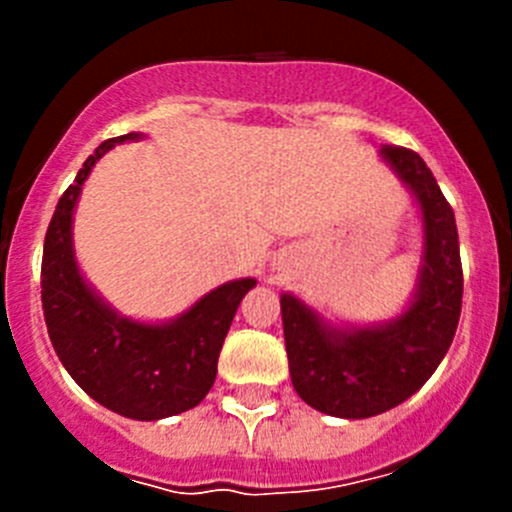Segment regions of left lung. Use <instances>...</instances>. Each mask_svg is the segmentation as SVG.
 Returning <instances> with one entry per match:
<instances>
[{
	"label": "left lung",
	"mask_w": 512,
	"mask_h": 512,
	"mask_svg": "<svg viewBox=\"0 0 512 512\" xmlns=\"http://www.w3.org/2000/svg\"><path fill=\"white\" fill-rule=\"evenodd\" d=\"M381 158L416 198L423 255L409 307L391 322L334 327L294 294L280 297L292 386L312 409L369 418L416 394L456 334L463 270L453 208L418 153L386 146Z\"/></svg>",
	"instance_id": "1"
}]
</instances>
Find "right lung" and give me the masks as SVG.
Segmentation results:
<instances>
[{
	"label": "right lung",
	"instance_id": "1",
	"mask_svg": "<svg viewBox=\"0 0 512 512\" xmlns=\"http://www.w3.org/2000/svg\"><path fill=\"white\" fill-rule=\"evenodd\" d=\"M138 138L143 133L103 141L59 198L41 257V307L56 356L91 399L133 421H158L208 396L232 317L257 280L225 282L160 324L121 317L84 280L71 232L81 188L116 143Z\"/></svg>",
	"mask_w": 512,
	"mask_h": 512
}]
</instances>
